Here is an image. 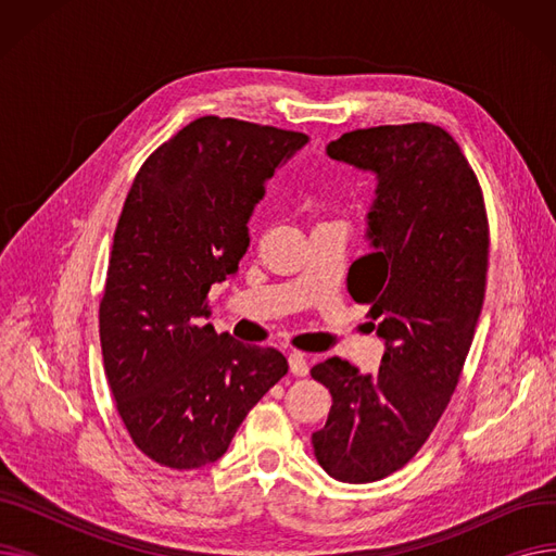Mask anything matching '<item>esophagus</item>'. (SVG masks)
Returning <instances> with one entry per match:
<instances>
[{
    "label": "esophagus",
    "mask_w": 556,
    "mask_h": 556,
    "mask_svg": "<svg viewBox=\"0 0 556 556\" xmlns=\"http://www.w3.org/2000/svg\"><path fill=\"white\" fill-rule=\"evenodd\" d=\"M288 365H290V371H293L295 376H306L308 374V356L302 354V352L290 354Z\"/></svg>",
    "instance_id": "obj_1"
}]
</instances>
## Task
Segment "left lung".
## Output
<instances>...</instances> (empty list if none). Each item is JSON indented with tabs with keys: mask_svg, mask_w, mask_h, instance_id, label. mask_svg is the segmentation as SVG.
Segmentation results:
<instances>
[{
	"mask_svg": "<svg viewBox=\"0 0 556 556\" xmlns=\"http://www.w3.org/2000/svg\"><path fill=\"white\" fill-rule=\"evenodd\" d=\"M327 153L378 175L374 252L346 286L369 304L386 356L376 374L340 358L311 369L333 399L315 457L331 478L363 484L403 469L446 410L484 302L489 220L469 160L440 126L358 128Z\"/></svg>",
	"mask_w": 556,
	"mask_h": 556,
	"instance_id": "8db88e82",
	"label": "left lung"
}]
</instances>
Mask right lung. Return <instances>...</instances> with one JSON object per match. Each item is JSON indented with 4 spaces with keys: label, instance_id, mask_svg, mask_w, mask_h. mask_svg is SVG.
Here are the masks:
<instances>
[{
    "label": "right lung",
    "instance_id": "obj_1",
    "mask_svg": "<svg viewBox=\"0 0 556 556\" xmlns=\"http://www.w3.org/2000/svg\"><path fill=\"white\" fill-rule=\"evenodd\" d=\"M304 132L200 116L141 164L114 229L99 304L110 392L132 444L178 471L216 462L288 374L273 346L200 325L210 290L239 270L263 182Z\"/></svg>",
    "mask_w": 556,
    "mask_h": 556
}]
</instances>
